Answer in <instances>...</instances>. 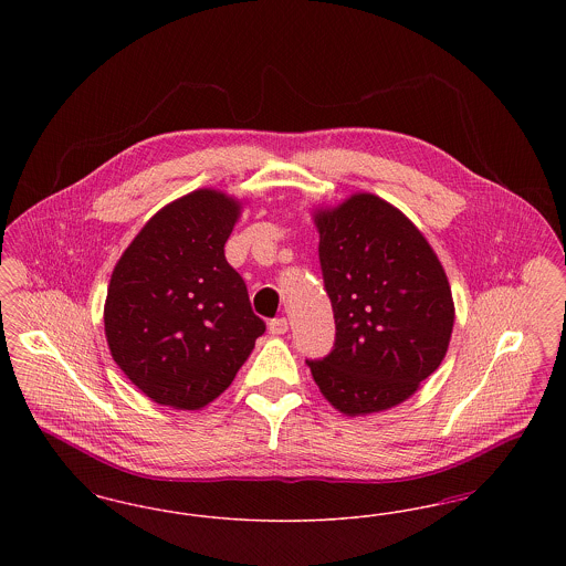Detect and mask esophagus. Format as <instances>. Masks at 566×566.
Masks as SVG:
<instances>
[{
    "mask_svg": "<svg viewBox=\"0 0 566 566\" xmlns=\"http://www.w3.org/2000/svg\"><path fill=\"white\" fill-rule=\"evenodd\" d=\"M286 331H289V321H286V318H275V321H271V335H284Z\"/></svg>",
    "mask_w": 566,
    "mask_h": 566,
    "instance_id": "obj_1",
    "label": "esophagus"
}]
</instances>
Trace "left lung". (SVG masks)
I'll return each instance as SVG.
<instances>
[{"mask_svg": "<svg viewBox=\"0 0 566 566\" xmlns=\"http://www.w3.org/2000/svg\"><path fill=\"white\" fill-rule=\"evenodd\" d=\"M335 348L307 360L324 399L344 416L407 401L437 371L454 328L446 270L422 231L374 192L312 212Z\"/></svg>", "mask_w": 566, "mask_h": 566, "instance_id": "8db88e82", "label": "left lung"}]
</instances>
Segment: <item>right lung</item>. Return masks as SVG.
Returning a JSON list of instances; mask_svg holds the SVG:
<instances>
[{
	"instance_id": "1",
	"label": "right lung",
	"mask_w": 566,
	"mask_h": 566,
	"mask_svg": "<svg viewBox=\"0 0 566 566\" xmlns=\"http://www.w3.org/2000/svg\"><path fill=\"white\" fill-rule=\"evenodd\" d=\"M242 210L222 190H192L153 216L112 271L109 354L155 403L189 411L212 403L265 333L224 259Z\"/></svg>"
}]
</instances>
